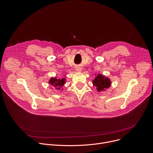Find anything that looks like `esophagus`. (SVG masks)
Returning a JSON list of instances; mask_svg holds the SVG:
<instances>
[{
	"label": "esophagus",
	"instance_id": "obj_1",
	"mask_svg": "<svg viewBox=\"0 0 153 153\" xmlns=\"http://www.w3.org/2000/svg\"><path fill=\"white\" fill-rule=\"evenodd\" d=\"M76 71H77V72H80V71H81V69H80V68H77L76 69Z\"/></svg>",
	"mask_w": 153,
	"mask_h": 153
}]
</instances>
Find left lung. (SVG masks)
I'll use <instances>...</instances> for the list:
<instances>
[{
	"label": "left lung",
	"instance_id": "obj_1",
	"mask_svg": "<svg viewBox=\"0 0 153 153\" xmlns=\"http://www.w3.org/2000/svg\"><path fill=\"white\" fill-rule=\"evenodd\" d=\"M94 86L97 87V90L99 91H105L111 85V81L108 77H105L102 74H97L93 80Z\"/></svg>",
	"mask_w": 153,
	"mask_h": 153
}]
</instances>
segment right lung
<instances>
[{"instance_id":"add662e5","label":"right lung","mask_w":153,"mask_h":153,"mask_svg":"<svg viewBox=\"0 0 153 153\" xmlns=\"http://www.w3.org/2000/svg\"><path fill=\"white\" fill-rule=\"evenodd\" d=\"M65 79H57L56 77L55 78H51V79L49 81V83L54 86L56 88V89H58V90H60V87H62V86H63V85L65 84Z\"/></svg>"}]
</instances>
